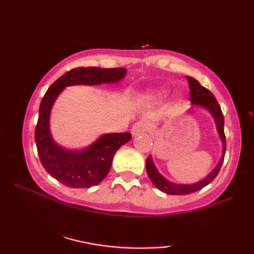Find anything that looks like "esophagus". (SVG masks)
I'll use <instances>...</instances> for the list:
<instances>
[{
	"label": "esophagus",
	"instance_id": "obj_1",
	"mask_svg": "<svg viewBox=\"0 0 254 254\" xmlns=\"http://www.w3.org/2000/svg\"><path fill=\"white\" fill-rule=\"evenodd\" d=\"M147 124L143 123V121H137V123H135L133 125V127H131V134H133L134 136H136V135H140L142 133H144V131H147Z\"/></svg>",
	"mask_w": 254,
	"mask_h": 254
}]
</instances>
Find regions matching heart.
Segmentation results:
<instances>
[{"mask_svg":"<svg viewBox=\"0 0 254 254\" xmlns=\"http://www.w3.org/2000/svg\"><path fill=\"white\" fill-rule=\"evenodd\" d=\"M163 91H154L150 93V98H159V97L163 96Z\"/></svg>","mask_w":254,"mask_h":254,"instance_id":"obj_1","label":"heart"}]
</instances>
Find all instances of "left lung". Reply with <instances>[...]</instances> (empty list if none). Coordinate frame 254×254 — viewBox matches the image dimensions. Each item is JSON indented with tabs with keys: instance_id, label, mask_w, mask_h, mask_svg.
<instances>
[{
	"instance_id": "left-lung-1",
	"label": "left lung",
	"mask_w": 254,
	"mask_h": 254,
	"mask_svg": "<svg viewBox=\"0 0 254 254\" xmlns=\"http://www.w3.org/2000/svg\"><path fill=\"white\" fill-rule=\"evenodd\" d=\"M187 82H189V86H190V102L195 104V105H201L206 107V109L209 110L211 114H213L214 119L216 121L218 134H220L222 142H223V154H222L220 163H218V165L213 170V172H211L206 179L201 180V182L196 184H193V185H177V184H172L168 182V180L164 179L161 175H159L158 171L155 168L154 163L151 161V157L149 156L147 161H145V168H147L149 178L151 179L152 184H154L159 190H162V192L164 193L171 194V195H184V194L194 193L196 192V190L203 189L204 186H207L208 184L213 182V180L216 178L218 172H220L221 166L223 164V161H224L225 150H227V143H225V134H224V117H223V113H222L220 104H218L213 93H211L208 89L204 88V86L201 85L196 79L187 76Z\"/></svg>"
}]
</instances>
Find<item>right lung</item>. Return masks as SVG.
Here are the masks:
<instances>
[{"mask_svg": "<svg viewBox=\"0 0 254 254\" xmlns=\"http://www.w3.org/2000/svg\"><path fill=\"white\" fill-rule=\"evenodd\" d=\"M125 74L126 69L124 68H74L58 78L43 97L34 131L38 155L44 169L64 186L88 189L99 184L109 173L114 154L121 145L130 140L131 134L128 131L105 134L84 150H64L54 143L48 128L50 112L55 98L65 86L117 82Z\"/></svg>", "mask_w": 254, "mask_h": 254, "instance_id": "obj_1", "label": "right lung"}]
</instances>
